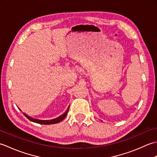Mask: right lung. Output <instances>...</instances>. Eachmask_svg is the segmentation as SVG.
<instances>
[{"mask_svg": "<svg viewBox=\"0 0 157 157\" xmlns=\"http://www.w3.org/2000/svg\"><path fill=\"white\" fill-rule=\"evenodd\" d=\"M69 108L67 109V111L63 113V115H61V116H59V117L57 118H55V119H51V120H40V119H36L34 118H32L31 117L28 116V115L25 114V113H23V115H24L26 117H27L29 121H31L32 122H34V123H39V124H43V125H49V124H55V123H58L60 121H61L63 119H64L65 118V117L67 115V113L69 111Z\"/></svg>", "mask_w": 157, "mask_h": 157, "instance_id": "1", "label": "right lung"}]
</instances>
